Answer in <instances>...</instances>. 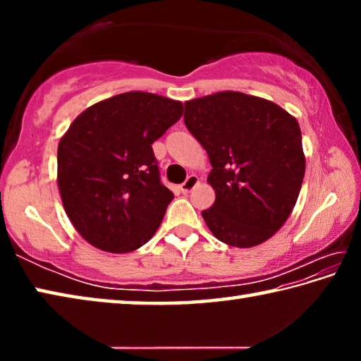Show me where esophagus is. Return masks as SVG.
<instances>
[{
  "mask_svg": "<svg viewBox=\"0 0 361 361\" xmlns=\"http://www.w3.org/2000/svg\"><path fill=\"white\" fill-rule=\"evenodd\" d=\"M197 183H199L197 175H189L188 178H186V181L183 183V185L180 186L181 192H183V194H188L189 191H192V189H194L195 186H197Z\"/></svg>",
  "mask_w": 361,
  "mask_h": 361,
  "instance_id": "esophagus-1",
  "label": "esophagus"
}]
</instances>
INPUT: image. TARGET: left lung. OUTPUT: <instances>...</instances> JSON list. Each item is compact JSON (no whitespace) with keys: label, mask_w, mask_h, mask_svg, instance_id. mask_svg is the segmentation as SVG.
I'll return each instance as SVG.
<instances>
[{"label":"left lung","mask_w":361,"mask_h":361,"mask_svg":"<svg viewBox=\"0 0 361 361\" xmlns=\"http://www.w3.org/2000/svg\"><path fill=\"white\" fill-rule=\"evenodd\" d=\"M185 124L212 164L216 197L202 216L213 235L239 248L266 242L301 191L305 157L298 121L276 103L226 90L186 102Z\"/></svg>","instance_id":"1"}]
</instances>
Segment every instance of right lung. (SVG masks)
<instances>
[{"label": "right lung", "instance_id": "add662e5", "mask_svg": "<svg viewBox=\"0 0 361 361\" xmlns=\"http://www.w3.org/2000/svg\"><path fill=\"white\" fill-rule=\"evenodd\" d=\"M181 114V102L126 92L73 121L59 143L57 181L66 215L90 245L129 253L154 235L173 192L151 145Z\"/></svg>", "mask_w": 361, "mask_h": 361}]
</instances>
